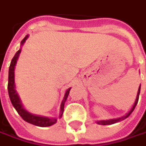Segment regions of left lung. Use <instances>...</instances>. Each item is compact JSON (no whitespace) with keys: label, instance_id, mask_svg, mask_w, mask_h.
I'll return each mask as SVG.
<instances>
[{"label":"left lung","instance_id":"left-lung-1","mask_svg":"<svg viewBox=\"0 0 146 146\" xmlns=\"http://www.w3.org/2000/svg\"><path fill=\"white\" fill-rule=\"evenodd\" d=\"M140 92H141V85H140V87H139V90H138V93H137V96H136V99H135V103H134V105H133L132 108L131 109V111L125 115L123 117H121V118H117V119H111V120H108V121H98V124L100 125H111V124H114V123H116V122H118V121H120L121 120H124L125 118H127L128 116H130L131 113H132V111H134V109H135V107H136V105H137V103H138V100H139V95H140Z\"/></svg>","mask_w":146,"mask_h":146}]
</instances>
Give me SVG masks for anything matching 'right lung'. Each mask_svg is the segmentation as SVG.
<instances>
[{
    "label": "right lung",
    "instance_id": "right-lung-1",
    "mask_svg": "<svg viewBox=\"0 0 146 146\" xmlns=\"http://www.w3.org/2000/svg\"><path fill=\"white\" fill-rule=\"evenodd\" d=\"M28 38V35H26L24 39H22L21 44H23L26 39ZM21 49H19L16 54H15L13 57L11 62V65L9 68V77H8V93H9V97L11 99V102L13 105V107H15V109L17 111V112L19 113V115L21 116L22 119L25 120V121L29 122L30 124L35 125H38V126H49L52 125L55 123L57 121L56 118H48V117H44V116H39L33 115L30 112H28L26 110H25L23 108L21 100L18 97V94L16 93L15 89V66L16 64V61L18 59V57L20 55ZM71 88H68V90L66 91L64 95V98L61 104V107H60V115L59 117H61L63 113H64V102L68 98V96L69 94Z\"/></svg>",
    "mask_w": 146,
    "mask_h": 146
}]
</instances>
